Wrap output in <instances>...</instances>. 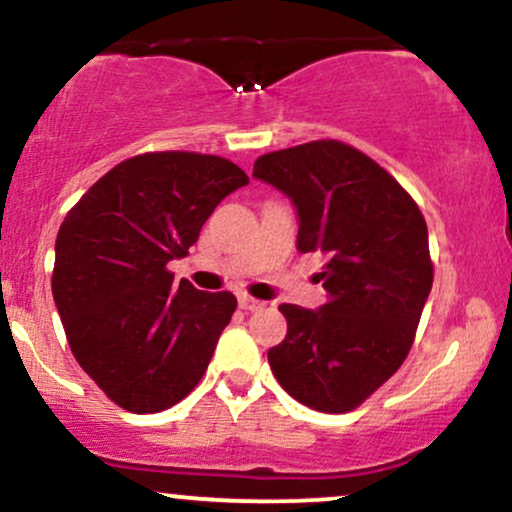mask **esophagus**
<instances>
[{"label": "esophagus", "instance_id": "obj_1", "mask_svg": "<svg viewBox=\"0 0 512 512\" xmlns=\"http://www.w3.org/2000/svg\"><path fill=\"white\" fill-rule=\"evenodd\" d=\"M238 305L243 310H248V313H255V310L264 308V301H257V298L252 296H238Z\"/></svg>", "mask_w": 512, "mask_h": 512}]
</instances>
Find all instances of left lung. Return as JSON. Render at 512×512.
Masks as SVG:
<instances>
[{
	"label": "left lung",
	"instance_id": "obj_1",
	"mask_svg": "<svg viewBox=\"0 0 512 512\" xmlns=\"http://www.w3.org/2000/svg\"><path fill=\"white\" fill-rule=\"evenodd\" d=\"M252 178L291 199L298 252L327 260L325 305H279L289 330L267 354L274 378L310 409H356L414 342L433 284L424 216L373 158L334 139L264 154Z\"/></svg>",
	"mask_w": 512,
	"mask_h": 512
}]
</instances>
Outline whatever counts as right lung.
Listing matches in <instances>:
<instances>
[{"label":"right lung","instance_id":"right-lung-1","mask_svg":"<svg viewBox=\"0 0 512 512\" xmlns=\"http://www.w3.org/2000/svg\"><path fill=\"white\" fill-rule=\"evenodd\" d=\"M243 185L248 175L226 158L142 154L108 170L62 221L57 313L79 366L122 409L163 411L202 380L236 296L178 284L166 267Z\"/></svg>","mask_w":512,"mask_h":512}]
</instances>
